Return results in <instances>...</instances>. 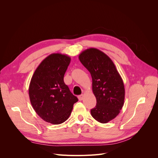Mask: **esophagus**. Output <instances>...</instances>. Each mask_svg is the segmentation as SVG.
Wrapping results in <instances>:
<instances>
[{
    "instance_id": "esophagus-1",
    "label": "esophagus",
    "mask_w": 158,
    "mask_h": 158,
    "mask_svg": "<svg viewBox=\"0 0 158 158\" xmlns=\"http://www.w3.org/2000/svg\"><path fill=\"white\" fill-rule=\"evenodd\" d=\"M84 97V94H81L80 95H79V96H78V99H79L80 101H82V100H83Z\"/></svg>"
}]
</instances>
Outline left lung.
Here are the masks:
<instances>
[{"instance_id":"obj_1","label":"left lung","mask_w":158,"mask_h":158,"mask_svg":"<svg viewBox=\"0 0 158 158\" xmlns=\"http://www.w3.org/2000/svg\"><path fill=\"white\" fill-rule=\"evenodd\" d=\"M79 60L92 78V90L96 106L91 114L97 121L107 123L115 118L125 101V86L113 62L103 52L95 48L82 51Z\"/></svg>"}]
</instances>
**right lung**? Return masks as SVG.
Here are the masks:
<instances>
[{
	"label": "right lung",
	"instance_id": "right-lung-1",
	"mask_svg": "<svg viewBox=\"0 0 158 158\" xmlns=\"http://www.w3.org/2000/svg\"><path fill=\"white\" fill-rule=\"evenodd\" d=\"M70 57L52 53L43 60L30 81L29 96L31 106L43 120L59 125L69 118L78 98L64 82Z\"/></svg>",
	"mask_w": 158,
	"mask_h": 158
}]
</instances>
